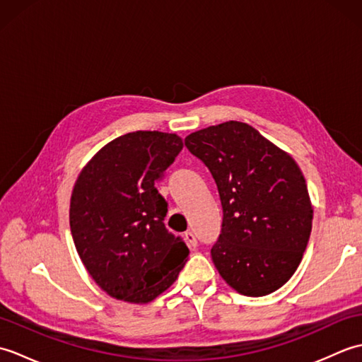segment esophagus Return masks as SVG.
Returning a JSON list of instances; mask_svg holds the SVG:
<instances>
[{"mask_svg": "<svg viewBox=\"0 0 362 362\" xmlns=\"http://www.w3.org/2000/svg\"><path fill=\"white\" fill-rule=\"evenodd\" d=\"M185 241H187V244L189 245V249H196V245H197V238H196V233L194 232H187L185 233Z\"/></svg>", "mask_w": 362, "mask_h": 362, "instance_id": "34e87169", "label": "esophagus"}]
</instances>
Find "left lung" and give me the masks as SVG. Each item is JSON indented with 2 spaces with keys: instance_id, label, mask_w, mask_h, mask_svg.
<instances>
[{
  "instance_id": "left-lung-1",
  "label": "left lung",
  "mask_w": 362,
  "mask_h": 362,
  "mask_svg": "<svg viewBox=\"0 0 362 362\" xmlns=\"http://www.w3.org/2000/svg\"><path fill=\"white\" fill-rule=\"evenodd\" d=\"M219 191L222 228L211 258L228 286L261 297L281 288L302 261L313 227L305 177L289 153L240 121L185 138Z\"/></svg>"
}]
</instances>
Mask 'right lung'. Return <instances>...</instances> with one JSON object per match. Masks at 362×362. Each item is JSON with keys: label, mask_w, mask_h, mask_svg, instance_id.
<instances>
[{"label": "right lung", "mask_w": 362, "mask_h": 362, "mask_svg": "<svg viewBox=\"0 0 362 362\" xmlns=\"http://www.w3.org/2000/svg\"><path fill=\"white\" fill-rule=\"evenodd\" d=\"M182 148L175 134L136 130L105 144L74 183L76 250L91 279L115 298L148 303L187 263L189 250L165 227L168 202L156 188Z\"/></svg>", "instance_id": "1"}]
</instances>
